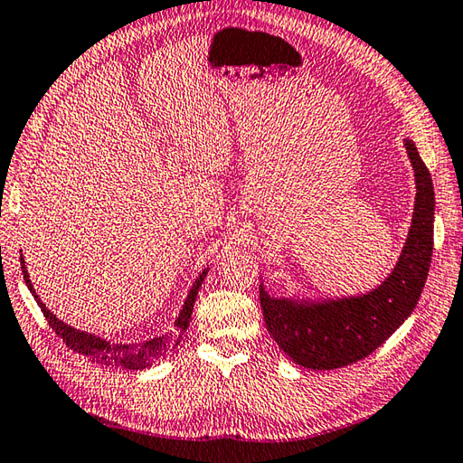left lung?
<instances>
[{
	"label": "left lung",
	"mask_w": 463,
	"mask_h": 463,
	"mask_svg": "<svg viewBox=\"0 0 463 463\" xmlns=\"http://www.w3.org/2000/svg\"><path fill=\"white\" fill-rule=\"evenodd\" d=\"M403 146L415 176L413 216L402 255L382 285L359 295L313 298L270 295L260 283L267 329L297 365L327 371L355 364L383 345L420 301L431 262L436 196L413 140L405 138Z\"/></svg>",
	"instance_id": "obj_1"
}]
</instances>
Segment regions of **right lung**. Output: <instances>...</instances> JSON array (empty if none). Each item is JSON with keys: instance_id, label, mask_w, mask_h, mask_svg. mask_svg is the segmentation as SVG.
I'll return each mask as SVG.
<instances>
[{"instance_id": "obj_1", "label": "right lung", "mask_w": 463, "mask_h": 463, "mask_svg": "<svg viewBox=\"0 0 463 463\" xmlns=\"http://www.w3.org/2000/svg\"><path fill=\"white\" fill-rule=\"evenodd\" d=\"M20 260H22V273H24L25 287L30 288V293L33 295V298L40 305V309L43 311V317L48 319L50 327L56 331V335H60L63 343H66L70 349H74L76 353H80V355H86L90 361H96V364H102V365L122 367V369H144V367H148L150 364H154V361L165 357L166 353H170L172 349L180 345V341H183V335L186 333V327L190 323V317H193L196 295H198V291H201V285H203L204 277L208 275V267H206L203 273L196 277L194 285L190 287V291L184 298L183 309H180V313L176 315L175 329H172L170 333L162 335V337H156V339H150L146 343H118V341L110 343L104 337H98L96 333L74 329L71 325L58 319V317L53 315L48 309V307L42 303L40 295L35 293V288H33L32 280H30V273H27V269H25L24 255H20Z\"/></svg>"}]
</instances>
